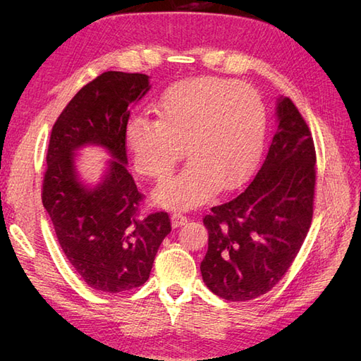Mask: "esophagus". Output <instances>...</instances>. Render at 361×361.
Returning <instances> with one entry per match:
<instances>
[{
	"instance_id": "34e87169",
	"label": "esophagus",
	"mask_w": 361,
	"mask_h": 361,
	"mask_svg": "<svg viewBox=\"0 0 361 361\" xmlns=\"http://www.w3.org/2000/svg\"><path fill=\"white\" fill-rule=\"evenodd\" d=\"M187 221H188V216H185V215L180 214V212H174V214L171 215V226H173V227L183 226Z\"/></svg>"
}]
</instances>
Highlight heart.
I'll return each mask as SVG.
<instances>
[{
	"mask_svg": "<svg viewBox=\"0 0 361 361\" xmlns=\"http://www.w3.org/2000/svg\"><path fill=\"white\" fill-rule=\"evenodd\" d=\"M157 117L130 118L126 145L137 171L157 180L176 167L185 146L187 167L154 192L157 203L171 209L204 203L218 185L233 187L264 145L265 105L245 84L220 78L178 82L161 96Z\"/></svg>",
	"mask_w": 361,
	"mask_h": 361,
	"instance_id": "b5f03b06",
	"label": "heart"
}]
</instances>
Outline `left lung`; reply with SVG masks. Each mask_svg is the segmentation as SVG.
I'll use <instances>...</instances> for the list:
<instances>
[{"mask_svg":"<svg viewBox=\"0 0 361 361\" xmlns=\"http://www.w3.org/2000/svg\"><path fill=\"white\" fill-rule=\"evenodd\" d=\"M279 128L247 187L211 207L203 281L227 301L267 293L286 274L312 224L316 152L312 133L289 97L277 104Z\"/></svg>","mask_w":361,"mask_h":361,"instance_id":"8db88e82","label":"left lung"}]
</instances>
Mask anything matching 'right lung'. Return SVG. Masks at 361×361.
Masks as SVG:
<instances>
[{
  "instance_id": "right-lung-1",
  "label": "right lung",
  "mask_w": 361,
  "mask_h": 361,
  "mask_svg": "<svg viewBox=\"0 0 361 361\" xmlns=\"http://www.w3.org/2000/svg\"><path fill=\"white\" fill-rule=\"evenodd\" d=\"M149 89L145 73L104 72L72 97L51 130L42 203L64 256L96 290L145 285L171 232L167 212L140 214L143 194L126 169L129 106ZM87 144L102 145L115 158L93 189L79 182L74 169L75 149Z\"/></svg>"
}]
</instances>
